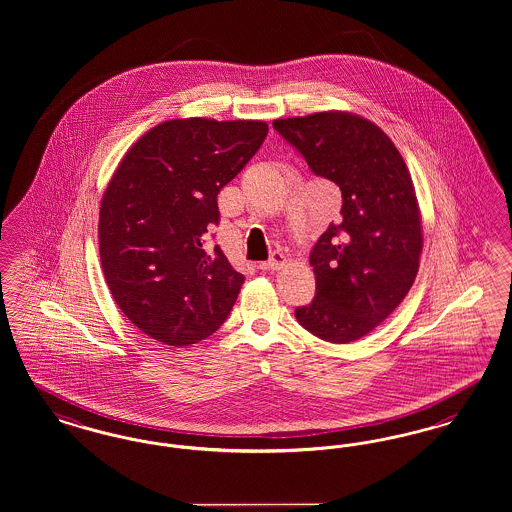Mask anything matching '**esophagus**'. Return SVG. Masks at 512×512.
Returning a JSON list of instances; mask_svg holds the SVG:
<instances>
[{"instance_id":"1","label":"esophagus","mask_w":512,"mask_h":512,"mask_svg":"<svg viewBox=\"0 0 512 512\" xmlns=\"http://www.w3.org/2000/svg\"><path fill=\"white\" fill-rule=\"evenodd\" d=\"M285 264H287V258H285V254H281V252H273L268 262H264L260 268L271 269V271H275V269L283 268Z\"/></svg>"}]
</instances>
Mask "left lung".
<instances>
[{"instance_id": "8db88e82", "label": "left lung", "mask_w": 512, "mask_h": 512, "mask_svg": "<svg viewBox=\"0 0 512 512\" xmlns=\"http://www.w3.org/2000/svg\"><path fill=\"white\" fill-rule=\"evenodd\" d=\"M273 129L341 190V219L310 252L316 296L295 316L312 335L345 345L383 322L416 279L422 225L414 185L391 138L358 115L323 111L277 119Z\"/></svg>"}]
</instances>
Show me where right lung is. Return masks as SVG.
<instances>
[{
  "mask_svg": "<svg viewBox=\"0 0 512 512\" xmlns=\"http://www.w3.org/2000/svg\"><path fill=\"white\" fill-rule=\"evenodd\" d=\"M268 136L264 121L173 119L119 163L100 208V258L111 296L148 337L194 345L227 320L244 275L208 233L217 194Z\"/></svg>",
  "mask_w": 512,
  "mask_h": 512,
  "instance_id": "obj_1",
  "label": "right lung"
}]
</instances>
